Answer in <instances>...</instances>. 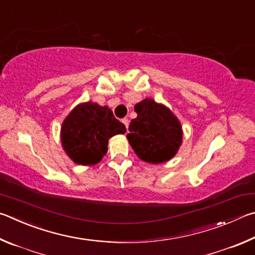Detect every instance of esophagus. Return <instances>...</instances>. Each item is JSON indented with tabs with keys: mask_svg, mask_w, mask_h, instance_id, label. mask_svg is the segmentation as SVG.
Masks as SVG:
<instances>
[{
	"mask_svg": "<svg viewBox=\"0 0 255 255\" xmlns=\"http://www.w3.org/2000/svg\"><path fill=\"white\" fill-rule=\"evenodd\" d=\"M122 123L125 125V128H127V130H128V120L127 118L122 119Z\"/></svg>",
	"mask_w": 255,
	"mask_h": 255,
	"instance_id": "34e87169",
	"label": "esophagus"
}]
</instances>
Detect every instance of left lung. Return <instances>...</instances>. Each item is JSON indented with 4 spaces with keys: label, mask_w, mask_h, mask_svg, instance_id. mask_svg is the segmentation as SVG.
<instances>
[{
    "label": "left lung",
    "mask_w": 255,
    "mask_h": 255,
    "mask_svg": "<svg viewBox=\"0 0 255 255\" xmlns=\"http://www.w3.org/2000/svg\"><path fill=\"white\" fill-rule=\"evenodd\" d=\"M137 116L128 127V143L144 162L162 163L176 155L182 142V128L175 114L151 98L134 106Z\"/></svg>",
    "instance_id": "8db88e82"
}]
</instances>
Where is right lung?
I'll return each mask as SVG.
<instances>
[{
    "instance_id": "add662e5",
    "label": "right lung",
    "mask_w": 255,
    "mask_h": 255,
    "mask_svg": "<svg viewBox=\"0 0 255 255\" xmlns=\"http://www.w3.org/2000/svg\"><path fill=\"white\" fill-rule=\"evenodd\" d=\"M125 132V125L114 118L109 107L82 103L62 122L61 144L75 163L93 166L106 154L110 137Z\"/></svg>"
}]
</instances>
